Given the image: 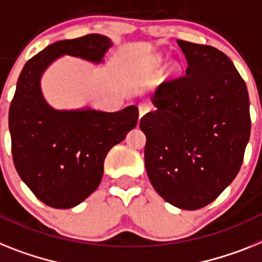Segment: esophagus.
<instances>
[{
  "instance_id": "1",
  "label": "esophagus",
  "mask_w": 262,
  "mask_h": 262,
  "mask_svg": "<svg viewBox=\"0 0 262 262\" xmlns=\"http://www.w3.org/2000/svg\"><path fill=\"white\" fill-rule=\"evenodd\" d=\"M150 109H151V106L149 104H140V105H138V112H140V120H141L142 116H144L145 113H148Z\"/></svg>"
}]
</instances>
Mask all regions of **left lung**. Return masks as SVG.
I'll return each mask as SVG.
<instances>
[{"label":"left lung","mask_w":262,"mask_h":262,"mask_svg":"<svg viewBox=\"0 0 262 262\" xmlns=\"http://www.w3.org/2000/svg\"><path fill=\"white\" fill-rule=\"evenodd\" d=\"M185 76L162 82L140 127L156 192L180 209L204 208L236 179L250 137L245 81L226 54L177 39Z\"/></svg>","instance_id":"obj_1"}]
</instances>
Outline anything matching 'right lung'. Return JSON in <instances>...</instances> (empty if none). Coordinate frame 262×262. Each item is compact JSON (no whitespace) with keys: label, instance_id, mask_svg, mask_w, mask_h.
I'll return each instance as SVG.
<instances>
[{"label":"right lung","instance_id":"1","mask_svg":"<svg viewBox=\"0 0 262 262\" xmlns=\"http://www.w3.org/2000/svg\"><path fill=\"white\" fill-rule=\"evenodd\" d=\"M112 45L102 34L57 41L30 58L17 81L9 109L14 166L37 199L56 209L77 206L98 188L107 151L136 126L138 109L58 111L46 102L41 78L62 56L104 62Z\"/></svg>","mask_w":262,"mask_h":262}]
</instances>
